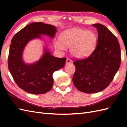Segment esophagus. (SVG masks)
Returning <instances> with one entry per match:
<instances>
[{"instance_id":"34e87169","label":"esophagus","mask_w":127,"mask_h":127,"mask_svg":"<svg viewBox=\"0 0 127 127\" xmlns=\"http://www.w3.org/2000/svg\"><path fill=\"white\" fill-rule=\"evenodd\" d=\"M71 63H72V61L70 60V59H69V58L66 59V64H69Z\"/></svg>"}]
</instances>
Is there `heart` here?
<instances>
[{
  "label": "heart",
  "mask_w": 127,
  "mask_h": 127,
  "mask_svg": "<svg viewBox=\"0 0 127 127\" xmlns=\"http://www.w3.org/2000/svg\"><path fill=\"white\" fill-rule=\"evenodd\" d=\"M60 40L57 41L55 46L58 49L65 50L70 47L71 55L77 58H83L93 52L97 42L96 35L92 31L81 28H72L62 32Z\"/></svg>",
  "instance_id": "obj_1"
}]
</instances>
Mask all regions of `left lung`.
<instances>
[{
	"instance_id": "1",
	"label": "left lung",
	"mask_w": 127,
	"mask_h": 127,
	"mask_svg": "<svg viewBox=\"0 0 127 127\" xmlns=\"http://www.w3.org/2000/svg\"><path fill=\"white\" fill-rule=\"evenodd\" d=\"M92 26L98 31L96 47L88 57L75 60L76 70L72 77L77 90L89 94L106 88L121 64V49L117 37L101 24Z\"/></svg>"
}]
</instances>
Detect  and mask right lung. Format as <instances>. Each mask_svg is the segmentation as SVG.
I'll return each instance as SVG.
<instances>
[{
	"instance_id": "1",
	"label": "right lung",
	"mask_w": 127,
	"mask_h": 127,
	"mask_svg": "<svg viewBox=\"0 0 127 127\" xmlns=\"http://www.w3.org/2000/svg\"><path fill=\"white\" fill-rule=\"evenodd\" d=\"M56 32V28L52 25L34 22L13 37L8 57V68L16 84L27 92L41 94L50 91L53 84V73L64 66L65 58L55 57L46 48L42 57L35 63L26 64L22 59L23 50L29 41L41 38L40 35L42 34L53 38Z\"/></svg>"
}]
</instances>
